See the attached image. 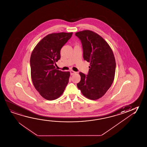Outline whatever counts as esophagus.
<instances>
[{
	"label": "esophagus",
	"mask_w": 147,
	"mask_h": 147,
	"mask_svg": "<svg viewBox=\"0 0 147 147\" xmlns=\"http://www.w3.org/2000/svg\"><path fill=\"white\" fill-rule=\"evenodd\" d=\"M70 74L71 75H72L76 73V72L74 71H73V70H71L70 71Z\"/></svg>",
	"instance_id": "obj_1"
}]
</instances>
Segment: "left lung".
Instances as JSON below:
<instances>
[{
    "label": "left lung",
    "mask_w": 147,
    "mask_h": 147,
    "mask_svg": "<svg viewBox=\"0 0 147 147\" xmlns=\"http://www.w3.org/2000/svg\"><path fill=\"white\" fill-rule=\"evenodd\" d=\"M82 42L84 60L90 63L88 75L80 72L77 84L84 96L91 100L102 97L110 88L115 75V58L108 43L89 30L75 33Z\"/></svg>",
    "instance_id": "8db88e82"
}]
</instances>
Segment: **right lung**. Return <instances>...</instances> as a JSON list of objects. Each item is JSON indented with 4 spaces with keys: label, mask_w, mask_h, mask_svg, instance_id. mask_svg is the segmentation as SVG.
Wrapping results in <instances>:
<instances>
[{
    "label": "right lung",
    "mask_w": 147,
    "mask_h": 147,
    "mask_svg": "<svg viewBox=\"0 0 147 147\" xmlns=\"http://www.w3.org/2000/svg\"><path fill=\"white\" fill-rule=\"evenodd\" d=\"M72 34H49L38 43L32 52L30 59L32 82L45 99L53 100L59 97L69 82L70 72L57 70L54 65L61 59V48Z\"/></svg>",
    "instance_id": "obj_1"
}]
</instances>
